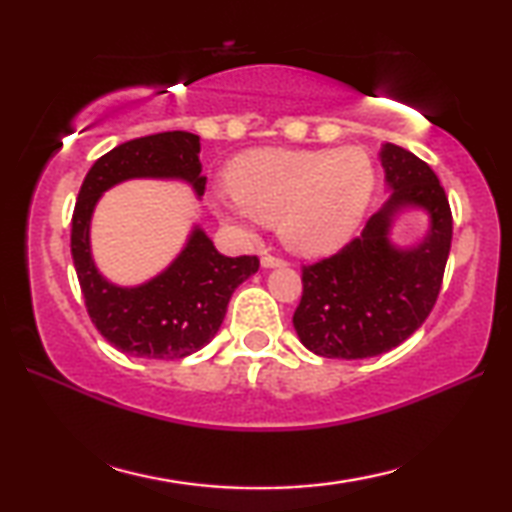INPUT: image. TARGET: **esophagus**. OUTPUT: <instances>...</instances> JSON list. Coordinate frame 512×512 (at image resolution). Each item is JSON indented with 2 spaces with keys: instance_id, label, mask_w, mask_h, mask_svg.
<instances>
[{
  "instance_id": "1",
  "label": "esophagus",
  "mask_w": 512,
  "mask_h": 512,
  "mask_svg": "<svg viewBox=\"0 0 512 512\" xmlns=\"http://www.w3.org/2000/svg\"><path fill=\"white\" fill-rule=\"evenodd\" d=\"M275 266H284V259L273 257V255H264L262 257V268H275Z\"/></svg>"
}]
</instances>
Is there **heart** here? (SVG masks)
<instances>
[{
  "instance_id": "b5f03b06",
  "label": "heart",
  "mask_w": 512,
  "mask_h": 512,
  "mask_svg": "<svg viewBox=\"0 0 512 512\" xmlns=\"http://www.w3.org/2000/svg\"><path fill=\"white\" fill-rule=\"evenodd\" d=\"M377 173L359 146L318 151L257 149L225 171L232 198H210L225 223L277 225L284 246L318 257L339 250L366 216Z\"/></svg>"
}]
</instances>
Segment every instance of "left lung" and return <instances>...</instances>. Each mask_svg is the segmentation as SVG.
<instances>
[{
    "instance_id": "obj_1",
    "label": "left lung",
    "mask_w": 512,
    "mask_h": 512,
    "mask_svg": "<svg viewBox=\"0 0 512 512\" xmlns=\"http://www.w3.org/2000/svg\"><path fill=\"white\" fill-rule=\"evenodd\" d=\"M386 203L361 235L339 253L302 268V300L293 314L300 343L318 357L368 359L397 348L436 305L452 248V210L427 162L395 144H381ZM428 214L413 245L392 239L406 211Z\"/></svg>"
}]
</instances>
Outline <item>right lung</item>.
<instances>
[{
	"mask_svg": "<svg viewBox=\"0 0 512 512\" xmlns=\"http://www.w3.org/2000/svg\"><path fill=\"white\" fill-rule=\"evenodd\" d=\"M201 137L185 131L124 142L92 164L72 216V257L85 307L103 339L140 359H183L210 343L225 318L232 291L257 273L259 259L228 257L194 223L173 262L133 287L110 282L92 257L90 228L101 196L126 180H176L205 192Z\"/></svg>",
	"mask_w": 512,
	"mask_h": 512,
	"instance_id": "right-lung-1",
	"label": "right lung"
}]
</instances>
